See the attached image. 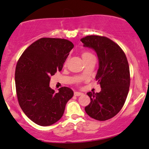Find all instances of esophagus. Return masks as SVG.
Wrapping results in <instances>:
<instances>
[{"mask_svg":"<svg viewBox=\"0 0 149 149\" xmlns=\"http://www.w3.org/2000/svg\"><path fill=\"white\" fill-rule=\"evenodd\" d=\"M83 95V92H74L75 96H80V95Z\"/></svg>","mask_w":149,"mask_h":149,"instance_id":"esophagus-1","label":"esophagus"}]
</instances>
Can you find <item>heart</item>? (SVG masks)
I'll use <instances>...</instances> for the list:
<instances>
[{
  "label": "heart",
  "instance_id": "obj_1",
  "mask_svg": "<svg viewBox=\"0 0 149 149\" xmlns=\"http://www.w3.org/2000/svg\"><path fill=\"white\" fill-rule=\"evenodd\" d=\"M90 55H92V54H90V53L84 52L83 54H82V57H83V59H84V58L88 57V56H90Z\"/></svg>",
  "mask_w": 149,
  "mask_h": 149
}]
</instances>
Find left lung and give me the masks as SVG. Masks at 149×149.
Returning <instances> with one entry per match:
<instances>
[{
	"label": "left lung",
	"mask_w": 149,
	"mask_h": 149,
	"mask_svg": "<svg viewBox=\"0 0 149 149\" xmlns=\"http://www.w3.org/2000/svg\"><path fill=\"white\" fill-rule=\"evenodd\" d=\"M81 42L97 53L99 69L95 78L102 88L98 93L88 92L90 103L85 112L97 120H107L121 110L127 97L130 76L127 57L120 46L107 37L88 36Z\"/></svg>",
	"instance_id": "left-lung-1"
}]
</instances>
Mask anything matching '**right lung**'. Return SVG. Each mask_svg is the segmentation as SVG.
I'll return each mask as SVG.
<instances>
[{"instance_id": "add662e5", "label": "right lung", "mask_w": 149, "mask_h": 149, "mask_svg": "<svg viewBox=\"0 0 149 149\" xmlns=\"http://www.w3.org/2000/svg\"><path fill=\"white\" fill-rule=\"evenodd\" d=\"M73 44L61 38H42L25 49L15 69V86L20 107L36 124L49 126L62 117L71 88L55 92L49 87L50 76L61 71Z\"/></svg>"}]
</instances>
